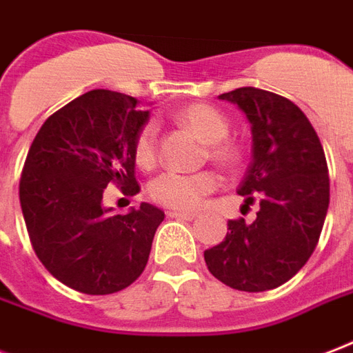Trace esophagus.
<instances>
[{
  "label": "esophagus",
  "mask_w": 353,
  "mask_h": 353,
  "mask_svg": "<svg viewBox=\"0 0 353 353\" xmlns=\"http://www.w3.org/2000/svg\"><path fill=\"white\" fill-rule=\"evenodd\" d=\"M168 219H176V220H192L196 219V212H185V211H168Z\"/></svg>",
  "instance_id": "obj_1"
}]
</instances>
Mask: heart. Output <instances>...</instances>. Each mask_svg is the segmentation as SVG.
Segmentation results:
<instances>
[{
	"instance_id": "heart-1",
	"label": "heart",
	"mask_w": 353,
	"mask_h": 353,
	"mask_svg": "<svg viewBox=\"0 0 353 353\" xmlns=\"http://www.w3.org/2000/svg\"><path fill=\"white\" fill-rule=\"evenodd\" d=\"M179 122L185 123L192 133L209 144V155L222 165H235L241 159V150L233 142L225 141L230 134L228 118L211 105L194 103L185 107L179 114ZM157 134L155 120H148L134 137V161L142 168H152L157 161ZM219 187V176L214 172H163L150 183V196L155 203L177 211H192L200 205L207 194Z\"/></svg>"
}]
</instances>
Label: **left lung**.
Here are the masks:
<instances>
[{
    "instance_id": "obj_1",
    "label": "left lung",
    "mask_w": 353,
    "mask_h": 353,
    "mask_svg": "<svg viewBox=\"0 0 353 353\" xmlns=\"http://www.w3.org/2000/svg\"><path fill=\"white\" fill-rule=\"evenodd\" d=\"M248 118L252 163L236 188L252 222H228V235L205 250L209 272L231 289L263 292L289 281L316 248L330 205L327 163L319 134L290 99L254 87L220 94Z\"/></svg>"
}]
</instances>
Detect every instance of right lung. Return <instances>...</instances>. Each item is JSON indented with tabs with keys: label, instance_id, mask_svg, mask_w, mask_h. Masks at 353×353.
Masks as SVG:
<instances>
[{
	"label": "right lung",
	"instance_id": "add662e5",
	"mask_svg": "<svg viewBox=\"0 0 353 353\" xmlns=\"http://www.w3.org/2000/svg\"><path fill=\"white\" fill-rule=\"evenodd\" d=\"M148 118L131 96L90 90L53 112L29 148L20 179L27 233L40 263L70 289L112 294L146 268L165 212L141 203L114 214L103 190H141L133 142Z\"/></svg>",
	"mask_w": 353,
	"mask_h": 353
}]
</instances>
